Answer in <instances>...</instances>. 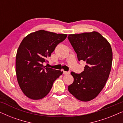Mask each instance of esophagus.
Masks as SVG:
<instances>
[{"label": "esophagus", "instance_id": "1", "mask_svg": "<svg viewBox=\"0 0 123 123\" xmlns=\"http://www.w3.org/2000/svg\"><path fill=\"white\" fill-rule=\"evenodd\" d=\"M63 74H70V72L69 71H64V70Z\"/></svg>", "mask_w": 123, "mask_h": 123}]
</instances>
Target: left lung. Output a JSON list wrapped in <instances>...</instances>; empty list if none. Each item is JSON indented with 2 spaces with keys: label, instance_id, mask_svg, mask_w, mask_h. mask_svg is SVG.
<instances>
[{
  "label": "left lung",
  "instance_id": "8db88e82",
  "mask_svg": "<svg viewBox=\"0 0 123 123\" xmlns=\"http://www.w3.org/2000/svg\"><path fill=\"white\" fill-rule=\"evenodd\" d=\"M68 38L78 61L86 63L82 73L71 72L74 81L68 86L69 92L82 101L93 100L103 89L110 74L111 47L105 38L95 31L69 35Z\"/></svg>",
  "mask_w": 123,
  "mask_h": 123
}]
</instances>
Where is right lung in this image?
I'll return each instance as SVG.
<instances>
[{
	"label": "right lung",
	"mask_w": 123,
	"mask_h": 123,
	"mask_svg": "<svg viewBox=\"0 0 123 123\" xmlns=\"http://www.w3.org/2000/svg\"><path fill=\"white\" fill-rule=\"evenodd\" d=\"M67 36L39 30L30 33L20 43L16 58L17 78L28 98L39 100L46 96L55 80L63 74L60 70L44 67L43 63L48 62V57Z\"/></svg>",
	"instance_id": "right-lung-1"
}]
</instances>
